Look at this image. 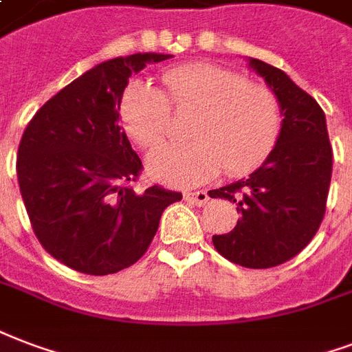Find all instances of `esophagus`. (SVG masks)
Segmentation results:
<instances>
[{
    "label": "esophagus",
    "mask_w": 352,
    "mask_h": 352,
    "mask_svg": "<svg viewBox=\"0 0 352 352\" xmlns=\"http://www.w3.org/2000/svg\"><path fill=\"white\" fill-rule=\"evenodd\" d=\"M184 200L189 202V204H195V206H204L210 197H208V192L206 191H192V192H186L184 195Z\"/></svg>",
    "instance_id": "34e87169"
}]
</instances>
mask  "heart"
I'll return each instance as SVG.
<instances>
[{
	"label": "heart",
	"instance_id": "1",
	"mask_svg": "<svg viewBox=\"0 0 352 352\" xmlns=\"http://www.w3.org/2000/svg\"><path fill=\"white\" fill-rule=\"evenodd\" d=\"M163 91L131 81L120 98L124 131L142 148L163 141L174 111H198L191 142L155 148L148 170L168 186H195L223 168L228 176L256 170L271 155L282 129L278 98L223 66L192 63L163 74Z\"/></svg>",
	"mask_w": 352,
	"mask_h": 352
}]
</instances>
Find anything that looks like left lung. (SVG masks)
<instances>
[{
	"mask_svg": "<svg viewBox=\"0 0 352 352\" xmlns=\"http://www.w3.org/2000/svg\"><path fill=\"white\" fill-rule=\"evenodd\" d=\"M278 98L284 115L276 146L247 179L210 191L236 202V228L213 236L217 252L248 269L292 260L314 239L327 210L332 146L323 109L280 68L248 59Z\"/></svg>",
	"mask_w": 352,
	"mask_h": 352,
	"instance_id": "obj_1",
	"label": "left lung"
}]
</instances>
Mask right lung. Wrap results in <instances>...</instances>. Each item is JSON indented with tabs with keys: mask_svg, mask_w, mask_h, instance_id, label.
I'll use <instances>...</instances> for the list:
<instances>
[{
	"mask_svg": "<svg viewBox=\"0 0 352 352\" xmlns=\"http://www.w3.org/2000/svg\"><path fill=\"white\" fill-rule=\"evenodd\" d=\"M170 55L135 54L94 66L50 98L18 146L16 170L31 228L47 254L104 276L141 260L166 206L182 192L133 189L139 155L118 124L131 74Z\"/></svg>",
	"mask_w": 352,
	"mask_h": 352,
	"instance_id": "right-lung-1",
	"label": "right lung"
}]
</instances>
